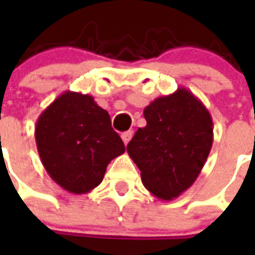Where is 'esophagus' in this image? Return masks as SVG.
<instances>
[{"mask_svg": "<svg viewBox=\"0 0 255 255\" xmlns=\"http://www.w3.org/2000/svg\"><path fill=\"white\" fill-rule=\"evenodd\" d=\"M132 133H133L132 131H127V132H123V133H122V140H123V143L126 144V145H127L128 141L131 140Z\"/></svg>", "mask_w": 255, "mask_h": 255, "instance_id": "1", "label": "esophagus"}]
</instances>
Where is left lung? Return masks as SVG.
<instances>
[{"label":"left lung","instance_id":"8db88e82","mask_svg":"<svg viewBox=\"0 0 255 255\" xmlns=\"http://www.w3.org/2000/svg\"><path fill=\"white\" fill-rule=\"evenodd\" d=\"M147 126L139 128L127 152L155 197L170 201L192 186L213 144L208 108L186 88L160 96L144 108Z\"/></svg>","mask_w":255,"mask_h":255}]
</instances>
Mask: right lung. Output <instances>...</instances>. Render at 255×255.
I'll return each instance as SVG.
<instances>
[{
	"label": "right lung",
	"instance_id": "right-lung-1",
	"mask_svg": "<svg viewBox=\"0 0 255 255\" xmlns=\"http://www.w3.org/2000/svg\"><path fill=\"white\" fill-rule=\"evenodd\" d=\"M35 143L49 176L74 194L91 192L112 159L126 152L106 110L91 95L65 91L35 124Z\"/></svg>",
	"mask_w": 255,
	"mask_h": 255
}]
</instances>
